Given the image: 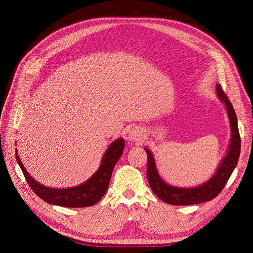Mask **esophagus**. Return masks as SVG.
<instances>
[{
  "label": "esophagus",
  "instance_id": "34e87169",
  "mask_svg": "<svg viewBox=\"0 0 253 253\" xmlns=\"http://www.w3.org/2000/svg\"><path fill=\"white\" fill-rule=\"evenodd\" d=\"M127 139L132 142H141L144 139V131L141 127L135 126L127 133Z\"/></svg>",
  "mask_w": 253,
  "mask_h": 253
}]
</instances>
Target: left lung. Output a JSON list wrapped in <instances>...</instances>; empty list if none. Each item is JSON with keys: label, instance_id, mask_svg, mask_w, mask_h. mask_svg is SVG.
<instances>
[{"label": "left lung", "instance_id": "1", "mask_svg": "<svg viewBox=\"0 0 253 253\" xmlns=\"http://www.w3.org/2000/svg\"><path fill=\"white\" fill-rule=\"evenodd\" d=\"M215 90L216 96L224 103L226 108L229 124H230L231 136L226 155L220 160L215 172L208 180L200 186L191 188L176 187L170 185V183L166 182L162 178V176L159 175L153 153L149 149L144 148V151L147 152L148 155L147 177L150 187L155 195L167 204L174 206H187L212 201L224 189L226 182L235 169L237 162H239L241 153V138L239 126H237L236 115L231 102L229 101L228 97L218 84H216Z\"/></svg>", "mask_w": 253, "mask_h": 253}]
</instances>
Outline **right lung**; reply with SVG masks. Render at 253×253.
<instances>
[{
    "label": "right lung",
    "instance_id": "add662e5",
    "mask_svg": "<svg viewBox=\"0 0 253 253\" xmlns=\"http://www.w3.org/2000/svg\"><path fill=\"white\" fill-rule=\"evenodd\" d=\"M124 150V138L114 140L103 154L100 167L87 180L79 186L63 189L50 188L38 182L23 166L17 150L16 158L29 187L41 200L55 206L67 207V208H83V207L96 205L105 194L110 185L114 167L121 157Z\"/></svg>",
    "mask_w": 253,
    "mask_h": 253
}]
</instances>
